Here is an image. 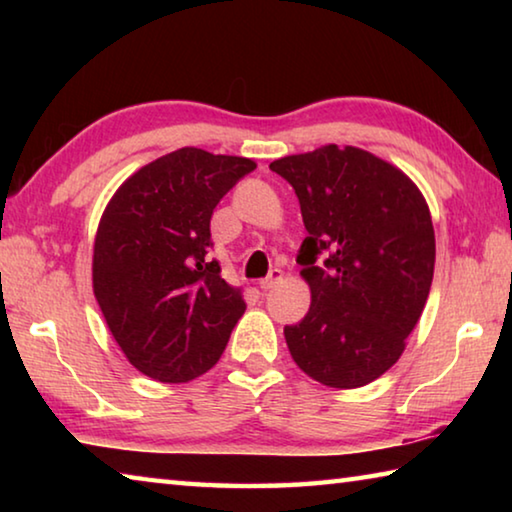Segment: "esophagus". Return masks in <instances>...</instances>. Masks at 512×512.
I'll list each match as a JSON object with an SVG mask.
<instances>
[{
  "label": "esophagus",
  "instance_id": "1",
  "mask_svg": "<svg viewBox=\"0 0 512 512\" xmlns=\"http://www.w3.org/2000/svg\"><path fill=\"white\" fill-rule=\"evenodd\" d=\"M282 280V271L280 268H271V273H268L264 280H259V287H262L264 291H268V289H273L277 282Z\"/></svg>",
  "mask_w": 512,
  "mask_h": 512
}]
</instances>
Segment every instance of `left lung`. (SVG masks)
Returning <instances> with one entry per match:
<instances>
[{"instance_id": "1", "label": "left lung", "mask_w": 512, "mask_h": 512, "mask_svg": "<svg viewBox=\"0 0 512 512\" xmlns=\"http://www.w3.org/2000/svg\"><path fill=\"white\" fill-rule=\"evenodd\" d=\"M271 171L293 187L307 230L298 264L311 307L284 327L291 357L325 386H366L400 359L429 298V207L400 169L354 146L289 155Z\"/></svg>"}]
</instances>
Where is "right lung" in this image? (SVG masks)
<instances>
[{"label": "right lung", "instance_id": "add662e5", "mask_svg": "<svg viewBox=\"0 0 512 512\" xmlns=\"http://www.w3.org/2000/svg\"><path fill=\"white\" fill-rule=\"evenodd\" d=\"M257 164L185 146L112 196L94 239L92 284L126 359L178 384L210 370L246 302L210 255L214 207Z\"/></svg>", "mask_w": 512, "mask_h": 512}]
</instances>
